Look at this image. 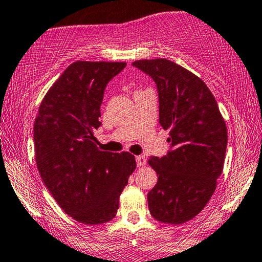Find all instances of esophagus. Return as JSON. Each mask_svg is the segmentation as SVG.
<instances>
[{"instance_id":"34e87169","label":"esophagus","mask_w":262,"mask_h":262,"mask_svg":"<svg viewBox=\"0 0 262 262\" xmlns=\"http://www.w3.org/2000/svg\"><path fill=\"white\" fill-rule=\"evenodd\" d=\"M136 160H137L138 166H144L146 163V159H145L144 155H138V157H136Z\"/></svg>"}]
</instances>
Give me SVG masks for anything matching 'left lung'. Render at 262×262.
Wrapping results in <instances>:
<instances>
[{"label":"left lung","mask_w":262,"mask_h":262,"mask_svg":"<svg viewBox=\"0 0 262 262\" xmlns=\"http://www.w3.org/2000/svg\"><path fill=\"white\" fill-rule=\"evenodd\" d=\"M154 79L159 94V123L170 130V151L149 165L158 183L149 191L151 216L164 224L194 219L214 194L223 173L228 129L215 97L203 79L165 58L133 62Z\"/></svg>","instance_id":"obj_1"}]
</instances>
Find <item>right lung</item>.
I'll return each mask as SVG.
<instances>
[{"label": "right lung", "mask_w": 262, "mask_h": 262, "mask_svg": "<svg viewBox=\"0 0 262 262\" xmlns=\"http://www.w3.org/2000/svg\"><path fill=\"white\" fill-rule=\"evenodd\" d=\"M125 62L77 61L48 89L34 120V158L52 196L66 214L87 225L111 221L137 168L128 151L97 146L107 83Z\"/></svg>", "instance_id": "right-lung-1"}]
</instances>
